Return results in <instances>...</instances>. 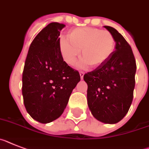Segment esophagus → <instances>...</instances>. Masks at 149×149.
I'll return each mask as SVG.
<instances>
[{
    "label": "esophagus",
    "mask_w": 149,
    "mask_h": 149,
    "mask_svg": "<svg viewBox=\"0 0 149 149\" xmlns=\"http://www.w3.org/2000/svg\"><path fill=\"white\" fill-rule=\"evenodd\" d=\"M79 75H80V77H81V79H83L84 75H85V73H84V72H82V71H80Z\"/></svg>",
    "instance_id": "34e87169"
}]
</instances>
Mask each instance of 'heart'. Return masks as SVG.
Here are the masks:
<instances>
[{"instance_id":"b5f03b06","label":"heart","mask_w":149,"mask_h":149,"mask_svg":"<svg viewBox=\"0 0 149 149\" xmlns=\"http://www.w3.org/2000/svg\"><path fill=\"white\" fill-rule=\"evenodd\" d=\"M68 38L60 39L59 50L64 61L73 65L81 54L82 58L77 66L86 68L98 67L107 61L115 48V38L108 31L93 27H81L71 30Z\"/></svg>"}]
</instances>
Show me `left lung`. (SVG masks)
Masks as SVG:
<instances>
[{
  "label": "left lung",
  "instance_id": "8db88e82",
  "mask_svg": "<svg viewBox=\"0 0 149 149\" xmlns=\"http://www.w3.org/2000/svg\"><path fill=\"white\" fill-rule=\"evenodd\" d=\"M113 35L116 49L103 65L84 75L88 105L96 119L116 124L128 112L134 97L136 64L129 43L117 30L104 26Z\"/></svg>",
  "mask_w": 149,
  "mask_h": 149
}]
</instances>
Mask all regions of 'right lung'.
I'll list each match as a JSON object with an SVG mask.
<instances>
[{"label": "right lung", "instance_id": "obj_1", "mask_svg": "<svg viewBox=\"0 0 149 149\" xmlns=\"http://www.w3.org/2000/svg\"><path fill=\"white\" fill-rule=\"evenodd\" d=\"M65 26L52 22L33 39L22 73V95L33 119L49 123L61 116L80 75L64 61L59 50L60 31Z\"/></svg>", "mask_w": 149, "mask_h": 149}]
</instances>
